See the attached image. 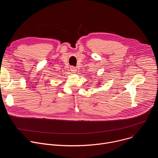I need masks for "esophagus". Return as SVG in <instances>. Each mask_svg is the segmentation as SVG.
I'll return each instance as SVG.
<instances>
[{"mask_svg":"<svg viewBox=\"0 0 158 158\" xmlns=\"http://www.w3.org/2000/svg\"><path fill=\"white\" fill-rule=\"evenodd\" d=\"M70 69H71V72H73V73H75V72H76V69L74 67H71Z\"/></svg>","mask_w":158,"mask_h":158,"instance_id":"34e87169","label":"esophagus"}]
</instances>
